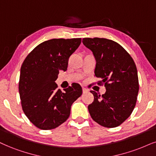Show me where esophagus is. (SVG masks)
<instances>
[{
    "label": "esophagus",
    "mask_w": 156,
    "mask_h": 156,
    "mask_svg": "<svg viewBox=\"0 0 156 156\" xmlns=\"http://www.w3.org/2000/svg\"><path fill=\"white\" fill-rule=\"evenodd\" d=\"M87 92H88L87 89H86V88H84V87H82V93L84 94V93H87Z\"/></svg>",
    "instance_id": "34e87169"
}]
</instances>
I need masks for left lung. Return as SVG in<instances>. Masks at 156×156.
<instances>
[{
    "mask_svg": "<svg viewBox=\"0 0 156 156\" xmlns=\"http://www.w3.org/2000/svg\"><path fill=\"white\" fill-rule=\"evenodd\" d=\"M82 43L95 57V76L101 79L97 84L106 88L102 95L90 91L94 101L88 111L98 124L116 127L129 117L137 102L139 81L135 63L122 45L111 40L86 37Z\"/></svg>",
    "mask_w": 156,
    "mask_h": 156,
    "instance_id": "1",
    "label": "left lung"
}]
</instances>
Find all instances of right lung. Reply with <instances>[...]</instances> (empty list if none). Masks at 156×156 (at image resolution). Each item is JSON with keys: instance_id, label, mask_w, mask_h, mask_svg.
Returning <instances> with one entry per match:
<instances>
[{"instance_id": "right-lung-1", "label": "right lung", "mask_w": 156, "mask_h": 156, "mask_svg": "<svg viewBox=\"0 0 156 156\" xmlns=\"http://www.w3.org/2000/svg\"><path fill=\"white\" fill-rule=\"evenodd\" d=\"M81 40H47L34 48L22 63L19 82L22 110L40 129H53L66 122L72 103L82 95L80 84L73 83L62 92L55 83L59 72L67 70L69 57Z\"/></svg>"}]
</instances>
